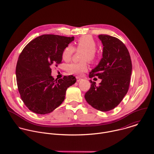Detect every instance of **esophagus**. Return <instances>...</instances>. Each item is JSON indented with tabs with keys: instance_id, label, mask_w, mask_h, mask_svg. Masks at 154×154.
I'll list each match as a JSON object with an SVG mask.
<instances>
[{
	"instance_id": "obj_1",
	"label": "esophagus",
	"mask_w": 154,
	"mask_h": 154,
	"mask_svg": "<svg viewBox=\"0 0 154 154\" xmlns=\"http://www.w3.org/2000/svg\"><path fill=\"white\" fill-rule=\"evenodd\" d=\"M76 79H77V81L79 82H80V81H81L82 80V79L81 78V77H76Z\"/></svg>"
}]
</instances>
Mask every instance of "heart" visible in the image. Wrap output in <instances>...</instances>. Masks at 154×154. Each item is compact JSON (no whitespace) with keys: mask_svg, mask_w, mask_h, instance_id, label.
<instances>
[{"mask_svg":"<svg viewBox=\"0 0 154 154\" xmlns=\"http://www.w3.org/2000/svg\"><path fill=\"white\" fill-rule=\"evenodd\" d=\"M97 43L95 40L91 35H83L80 37L75 43L74 49L76 50L83 49L81 56V59L83 60L79 62H72L67 66V70L69 73L80 75L88 69V63L86 60L89 62H94L98 56L96 50ZM74 52V48L71 45L66 46L63 50L62 57L65 61H69Z\"/></svg>","mask_w":154,"mask_h":154,"instance_id":"1","label":"heart"}]
</instances>
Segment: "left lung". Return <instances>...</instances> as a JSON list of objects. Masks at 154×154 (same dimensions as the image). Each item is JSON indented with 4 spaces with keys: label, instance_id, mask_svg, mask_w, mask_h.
Masks as SVG:
<instances>
[{
    "label": "left lung",
    "instance_id": "obj_1",
    "mask_svg": "<svg viewBox=\"0 0 154 154\" xmlns=\"http://www.w3.org/2000/svg\"><path fill=\"white\" fill-rule=\"evenodd\" d=\"M98 38L103 46V57L89 77L98 76L101 82L97 85L90 80L91 86L85 98L94 108L106 112L117 106L127 94L132 66L129 51L121 40L106 34Z\"/></svg>",
    "mask_w": 154,
    "mask_h": 154
}]
</instances>
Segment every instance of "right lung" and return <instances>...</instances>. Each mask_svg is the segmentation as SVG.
I'll list each match as a JSON object with an SVG mask.
<instances>
[{
  "instance_id": "obj_1",
  "label": "right lung",
  "mask_w": 154,
  "mask_h": 154,
  "mask_svg": "<svg viewBox=\"0 0 154 154\" xmlns=\"http://www.w3.org/2000/svg\"><path fill=\"white\" fill-rule=\"evenodd\" d=\"M74 40V37L42 35L22 51L16 69L17 87L24 104L32 112H53L64 101L67 88L76 82L73 75L59 80L51 75V67L62 62L63 49Z\"/></svg>"
}]
</instances>
